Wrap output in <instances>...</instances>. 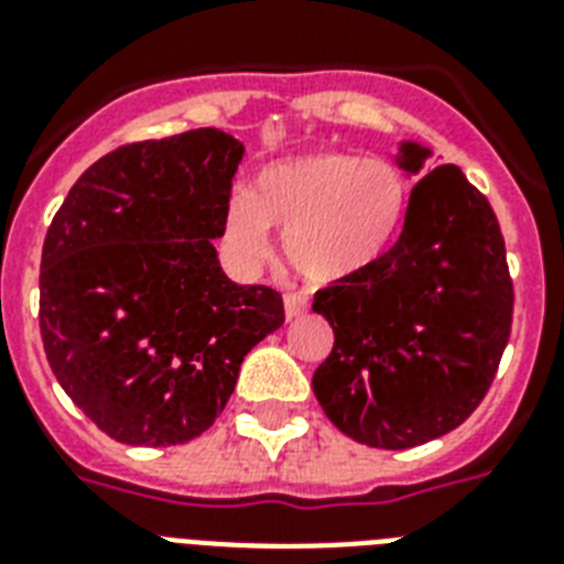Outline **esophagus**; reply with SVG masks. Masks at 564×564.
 <instances>
[{
  "label": "esophagus",
  "mask_w": 564,
  "mask_h": 564,
  "mask_svg": "<svg viewBox=\"0 0 564 564\" xmlns=\"http://www.w3.org/2000/svg\"><path fill=\"white\" fill-rule=\"evenodd\" d=\"M307 307H310L307 299H304L301 292H286V295H283V313H286V322L304 316Z\"/></svg>",
  "instance_id": "obj_1"
}]
</instances>
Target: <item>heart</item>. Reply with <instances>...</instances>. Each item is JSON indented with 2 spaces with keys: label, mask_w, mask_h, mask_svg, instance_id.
I'll use <instances>...</instances> for the list:
<instances>
[{
  "label": "heart",
  "mask_w": 564,
  "mask_h": 564,
  "mask_svg": "<svg viewBox=\"0 0 564 564\" xmlns=\"http://www.w3.org/2000/svg\"><path fill=\"white\" fill-rule=\"evenodd\" d=\"M410 202V181L386 158L316 152L269 163L248 195L230 198L225 242L242 263H260L283 234V254L310 283L366 272L392 246Z\"/></svg>",
  "instance_id": "1"
}]
</instances>
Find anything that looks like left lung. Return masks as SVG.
<instances>
[{"label": "left lung", "mask_w": 564, "mask_h": 564, "mask_svg": "<svg viewBox=\"0 0 564 564\" xmlns=\"http://www.w3.org/2000/svg\"><path fill=\"white\" fill-rule=\"evenodd\" d=\"M433 158L401 140L406 178ZM334 351L313 375L322 410L345 436L403 451L445 436L489 392L512 327L500 225L459 166L412 187L398 242L366 272L316 292Z\"/></svg>", "instance_id": "8db88e82"}]
</instances>
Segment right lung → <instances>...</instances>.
Instances as JSON below:
<instances>
[{
	"mask_svg": "<svg viewBox=\"0 0 564 564\" xmlns=\"http://www.w3.org/2000/svg\"><path fill=\"white\" fill-rule=\"evenodd\" d=\"M242 154L219 128L122 145L52 219L43 348L75 406L122 445L202 436L246 354L283 325L281 292L230 281L213 246Z\"/></svg>",
	"mask_w": 564,
	"mask_h": 564,
	"instance_id": "add662e5",
	"label": "right lung"
}]
</instances>
